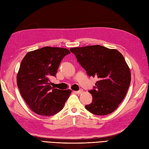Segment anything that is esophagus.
Here are the masks:
<instances>
[{
  "mask_svg": "<svg viewBox=\"0 0 149 149\" xmlns=\"http://www.w3.org/2000/svg\"><path fill=\"white\" fill-rule=\"evenodd\" d=\"M75 93H77V94H81V93H83V90L82 89H81L80 90H79V91H75Z\"/></svg>",
  "mask_w": 149,
  "mask_h": 149,
  "instance_id": "esophagus-1",
  "label": "esophagus"
}]
</instances>
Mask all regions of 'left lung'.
<instances>
[{
  "instance_id": "1",
  "label": "left lung",
  "mask_w": 149,
  "mask_h": 149,
  "mask_svg": "<svg viewBox=\"0 0 149 149\" xmlns=\"http://www.w3.org/2000/svg\"><path fill=\"white\" fill-rule=\"evenodd\" d=\"M70 51L88 76L98 78L95 89L89 91L93 101L86 109L97 116L114 111L124 99L131 80L123 55L116 49L99 45L71 48Z\"/></svg>"
}]
</instances>
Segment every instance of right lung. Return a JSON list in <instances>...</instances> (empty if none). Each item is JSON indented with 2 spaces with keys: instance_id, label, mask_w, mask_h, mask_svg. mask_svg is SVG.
Here are the masks:
<instances>
[{
  "instance_id": "add662e5",
  "label": "right lung",
  "mask_w": 149,
  "mask_h": 149,
  "mask_svg": "<svg viewBox=\"0 0 149 149\" xmlns=\"http://www.w3.org/2000/svg\"><path fill=\"white\" fill-rule=\"evenodd\" d=\"M70 53L64 48L45 47L29 52L22 60L17 83L22 97L31 111L50 116L60 111L71 90H60L50 85L63 57Z\"/></svg>"
}]
</instances>
